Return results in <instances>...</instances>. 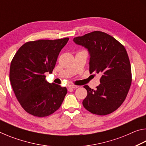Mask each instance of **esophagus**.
Instances as JSON below:
<instances>
[{
	"label": "esophagus",
	"mask_w": 146,
	"mask_h": 146,
	"mask_svg": "<svg viewBox=\"0 0 146 146\" xmlns=\"http://www.w3.org/2000/svg\"><path fill=\"white\" fill-rule=\"evenodd\" d=\"M79 87L78 86H76V85H73V84H71L68 86V88H73V89H76Z\"/></svg>",
	"instance_id": "obj_1"
}]
</instances>
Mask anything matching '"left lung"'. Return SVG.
<instances>
[{"label":"left lung","instance_id":"1","mask_svg":"<svg viewBox=\"0 0 146 146\" xmlns=\"http://www.w3.org/2000/svg\"><path fill=\"white\" fill-rule=\"evenodd\" d=\"M76 44L88 49L90 73H100V85L88 92L82 104L88 111L106 115L115 111L127 97L132 81L131 69L126 49L104 32L95 31L73 38Z\"/></svg>","mask_w":146,"mask_h":146}]
</instances>
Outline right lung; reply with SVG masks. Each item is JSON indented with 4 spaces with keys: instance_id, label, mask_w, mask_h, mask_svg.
Here are the masks:
<instances>
[{
    "instance_id": "right-lung-1",
    "label": "right lung",
    "mask_w": 146,
    "mask_h": 146,
    "mask_svg": "<svg viewBox=\"0 0 146 146\" xmlns=\"http://www.w3.org/2000/svg\"><path fill=\"white\" fill-rule=\"evenodd\" d=\"M68 40L67 37L29 41L12 59L11 84L20 104L29 114L47 117L60 107L67 89L47 82L45 73H52L59 53Z\"/></svg>"
}]
</instances>
